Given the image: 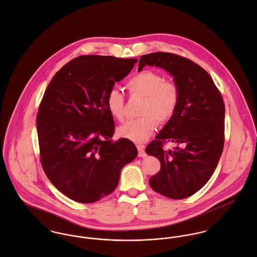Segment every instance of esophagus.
I'll return each instance as SVG.
<instances>
[{
    "label": "esophagus",
    "mask_w": 257,
    "mask_h": 257,
    "mask_svg": "<svg viewBox=\"0 0 257 257\" xmlns=\"http://www.w3.org/2000/svg\"><path fill=\"white\" fill-rule=\"evenodd\" d=\"M138 147V150H139V156L140 157H145L146 156V153H145V150H144V145H141V144H138L137 145Z\"/></svg>",
    "instance_id": "obj_1"
}]
</instances>
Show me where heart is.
Masks as SVG:
<instances>
[{
	"label": "heart",
	"mask_w": 257,
	"mask_h": 257,
	"mask_svg": "<svg viewBox=\"0 0 257 257\" xmlns=\"http://www.w3.org/2000/svg\"><path fill=\"white\" fill-rule=\"evenodd\" d=\"M133 96L143 98L140 114L142 117L130 119L117 127V135L135 142L147 140L159 123L168 121L175 114L180 90L178 85L165 80L163 75L153 70H142L133 75L126 82ZM106 106L110 115L117 120L124 117V96L116 87L111 88L106 96Z\"/></svg>",
	"instance_id": "heart-1"
}]
</instances>
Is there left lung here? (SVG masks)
<instances>
[{"label": "left lung", "mask_w": 257, "mask_h": 257, "mask_svg": "<svg viewBox=\"0 0 257 257\" xmlns=\"http://www.w3.org/2000/svg\"><path fill=\"white\" fill-rule=\"evenodd\" d=\"M145 66L167 70L180 90L175 114L145 149L161 163L149 185L166 197L183 199L209 181L220 160L224 147V101L208 72L187 58L156 52L140 57L139 71ZM166 140L181 147L164 151Z\"/></svg>", "instance_id": "left-lung-1"}]
</instances>
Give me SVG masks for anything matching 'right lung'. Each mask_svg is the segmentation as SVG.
Masks as SVG:
<instances>
[{
	"label": "right lung",
	"instance_id": "right-lung-1",
	"mask_svg": "<svg viewBox=\"0 0 257 257\" xmlns=\"http://www.w3.org/2000/svg\"><path fill=\"white\" fill-rule=\"evenodd\" d=\"M137 59L88 55L71 60L50 81L37 134L43 170L70 199L93 203L117 187L122 167L138 156L133 141H113L115 121L106 96Z\"/></svg>",
	"mask_w": 257,
	"mask_h": 257
}]
</instances>
